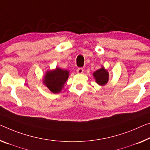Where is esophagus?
Listing matches in <instances>:
<instances>
[{
	"label": "esophagus",
	"mask_w": 150,
	"mask_h": 150,
	"mask_svg": "<svg viewBox=\"0 0 150 150\" xmlns=\"http://www.w3.org/2000/svg\"><path fill=\"white\" fill-rule=\"evenodd\" d=\"M76 72L78 74H82L83 72H84V69H83L82 68H79L76 70Z\"/></svg>",
	"instance_id": "obj_1"
}]
</instances>
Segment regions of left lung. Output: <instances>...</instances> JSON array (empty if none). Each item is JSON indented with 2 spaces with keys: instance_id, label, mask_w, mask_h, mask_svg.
Instances as JSON below:
<instances>
[{
  "instance_id": "obj_1",
  "label": "left lung",
  "mask_w": 150,
  "mask_h": 150,
  "mask_svg": "<svg viewBox=\"0 0 150 150\" xmlns=\"http://www.w3.org/2000/svg\"><path fill=\"white\" fill-rule=\"evenodd\" d=\"M93 76L98 84L104 86L108 82L109 74L107 70H105L104 67H102L93 73Z\"/></svg>"
}]
</instances>
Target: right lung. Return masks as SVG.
I'll return each mask as SVG.
<instances>
[{
  "label": "right lung",
  "instance_id": "obj_1",
  "mask_svg": "<svg viewBox=\"0 0 150 150\" xmlns=\"http://www.w3.org/2000/svg\"><path fill=\"white\" fill-rule=\"evenodd\" d=\"M68 76L69 72L68 70L56 68L54 70L47 71L45 73L43 82L52 93H58L64 88Z\"/></svg>",
  "mask_w": 150,
  "mask_h": 150
}]
</instances>
